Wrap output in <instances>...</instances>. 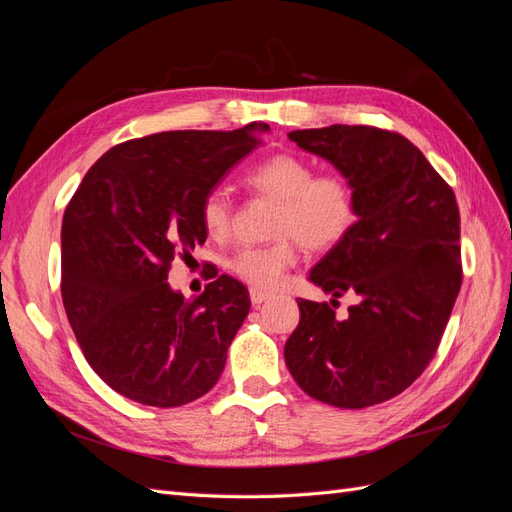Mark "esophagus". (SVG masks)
Instances as JSON below:
<instances>
[{
    "mask_svg": "<svg viewBox=\"0 0 512 512\" xmlns=\"http://www.w3.org/2000/svg\"><path fill=\"white\" fill-rule=\"evenodd\" d=\"M273 297L271 292H267V290H262V288H250V299H252V303L258 307V305H262L265 301H269Z\"/></svg>",
    "mask_w": 512,
    "mask_h": 512,
    "instance_id": "esophagus-1",
    "label": "esophagus"
}]
</instances>
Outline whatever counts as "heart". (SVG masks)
Instances as JSON below:
<instances>
[{
    "mask_svg": "<svg viewBox=\"0 0 512 512\" xmlns=\"http://www.w3.org/2000/svg\"><path fill=\"white\" fill-rule=\"evenodd\" d=\"M245 181L256 192L280 203L275 213V235L269 245L241 247L230 258V271L256 288H273L297 262V239L309 250L335 245L356 218L350 183L333 173L314 175V166L292 153H277L247 170ZM232 205L228 192L218 188L203 203V222L220 237L230 226Z\"/></svg>",
    "mask_w": 512,
    "mask_h": 512,
    "instance_id": "heart-1",
    "label": "heart"
}]
</instances>
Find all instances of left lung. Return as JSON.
<instances>
[{
  "label": "left lung",
  "instance_id": "obj_1",
  "mask_svg": "<svg viewBox=\"0 0 512 512\" xmlns=\"http://www.w3.org/2000/svg\"><path fill=\"white\" fill-rule=\"evenodd\" d=\"M352 188L356 222L309 271L329 303L297 299L301 320L284 359L301 389L337 408L399 395L438 350L461 286L453 190L408 138L369 126L288 134ZM360 297L344 321L334 299Z\"/></svg>",
  "mask_w": 512,
  "mask_h": 512
}]
</instances>
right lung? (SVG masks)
<instances>
[{
  "label": "right lung",
  "mask_w": 512,
  "mask_h": 512,
  "mask_svg": "<svg viewBox=\"0 0 512 512\" xmlns=\"http://www.w3.org/2000/svg\"><path fill=\"white\" fill-rule=\"evenodd\" d=\"M267 123L177 130L121 143L87 170L61 224V297L91 369L119 395L175 408L218 382L250 312L220 275L185 299L168 284L181 250L205 243L203 203Z\"/></svg>",
  "instance_id": "add662e5"
}]
</instances>
